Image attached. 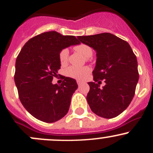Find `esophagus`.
<instances>
[{
    "instance_id": "34e87169",
    "label": "esophagus",
    "mask_w": 153,
    "mask_h": 153,
    "mask_svg": "<svg viewBox=\"0 0 153 153\" xmlns=\"http://www.w3.org/2000/svg\"><path fill=\"white\" fill-rule=\"evenodd\" d=\"M77 83H78V85H79V86H80V85L82 83V82L80 81V80H77Z\"/></svg>"
}]
</instances>
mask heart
<instances>
[{
    "label": "heart",
    "instance_id": "obj_1",
    "mask_svg": "<svg viewBox=\"0 0 153 153\" xmlns=\"http://www.w3.org/2000/svg\"><path fill=\"white\" fill-rule=\"evenodd\" d=\"M75 51L81 54L86 58H89L92 56L93 50L90 47L84 44H80L75 47ZM69 57V51L68 49H64L59 53V61L62 65L66 64ZM90 73V68L88 67H69L66 70V75L71 78L77 80H83L88 76Z\"/></svg>",
    "mask_w": 153,
    "mask_h": 153
}]
</instances>
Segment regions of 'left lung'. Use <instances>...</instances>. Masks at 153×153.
<instances>
[{
  "instance_id": "left-lung-1",
  "label": "left lung",
  "mask_w": 153,
  "mask_h": 153,
  "mask_svg": "<svg viewBox=\"0 0 153 153\" xmlns=\"http://www.w3.org/2000/svg\"><path fill=\"white\" fill-rule=\"evenodd\" d=\"M78 39L96 52L93 71L95 82H88L90 91L86 99L91 111L103 118L117 117L134 96L139 80L136 56L128 42L110 33L79 36ZM103 79L106 85L100 89Z\"/></svg>"
}]
</instances>
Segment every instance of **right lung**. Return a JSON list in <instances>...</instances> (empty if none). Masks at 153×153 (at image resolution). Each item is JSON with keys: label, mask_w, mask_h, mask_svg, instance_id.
I'll list each match as a JSON object with an SVG mask.
<instances>
[{"label": "right lung", "mask_w": 153, "mask_h": 153, "mask_svg": "<svg viewBox=\"0 0 153 153\" xmlns=\"http://www.w3.org/2000/svg\"><path fill=\"white\" fill-rule=\"evenodd\" d=\"M80 44L75 36L50 31L30 39L23 47L16 60L14 81L22 105L36 119L55 122L68 112L78 88L76 80L65 77L60 85L52 81L60 69L61 51Z\"/></svg>", "instance_id": "add662e5"}]
</instances>
